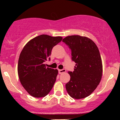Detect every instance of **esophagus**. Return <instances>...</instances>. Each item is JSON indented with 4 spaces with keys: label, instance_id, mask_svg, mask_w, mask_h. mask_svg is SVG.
<instances>
[{
    "label": "esophagus",
    "instance_id": "1",
    "mask_svg": "<svg viewBox=\"0 0 120 120\" xmlns=\"http://www.w3.org/2000/svg\"><path fill=\"white\" fill-rule=\"evenodd\" d=\"M66 70L65 69H59V74H62L63 73L65 72Z\"/></svg>",
    "mask_w": 120,
    "mask_h": 120
}]
</instances>
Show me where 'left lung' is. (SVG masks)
<instances>
[{"mask_svg": "<svg viewBox=\"0 0 120 120\" xmlns=\"http://www.w3.org/2000/svg\"><path fill=\"white\" fill-rule=\"evenodd\" d=\"M71 50V60L76 63L73 71H68L70 81L65 85L68 94L76 99L85 98L96 89L102 76V62L94 42L86 37L71 35L63 40Z\"/></svg>", "mask_w": 120, "mask_h": 120, "instance_id": "obj_1", "label": "left lung"}]
</instances>
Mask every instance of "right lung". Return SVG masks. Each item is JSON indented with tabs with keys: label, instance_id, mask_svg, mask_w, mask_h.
<instances>
[{
	"label": "right lung",
	"instance_id": "add662e5",
	"mask_svg": "<svg viewBox=\"0 0 120 120\" xmlns=\"http://www.w3.org/2000/svg\"><path fill=\"white\" fill-rule=\"evenodd\" d=\"M61 37L39 35L30 40L23 48L18 62L20 82L30 95L35 98L46 96L53 87L58 71L46 67L53 47L61 41Z\"/></svg>",
	"mask_w": 120,
	"mask_h": 120
}]
</instances>
